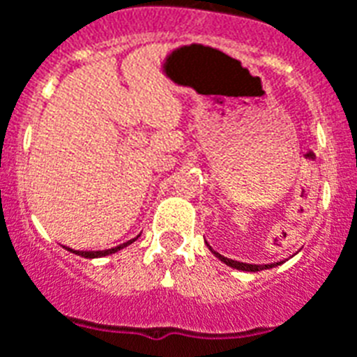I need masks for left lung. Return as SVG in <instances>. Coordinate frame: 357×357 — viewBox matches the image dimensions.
I'll return each instance as SVG.
<instances>
[{"label":"left lung","instance_id":"obj_1","mask_svg":"<svg viewBox=\"0 0 357 357\" xmlns=\"http://www.w3.org/2000/svg\"><path fill=\"white\" fill-rule=\"evenodd\" d=\"M211 252H213V250H211ZM213 253H215V257H219L225 264H228V266H231V268H237V270H243V272H261V270H266V268H273V266H278V264H281V263H273V264L238 263V261H234V259L225 257V255H220V253H217V252H213Z\"/></svg>","mask_w":357,"mask_h":357}]
</instances>
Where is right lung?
Returning a JSON list of instances; mask_svg holds the SVG:
<instances>
[{
	"label": "right lung",
	"instance_id": "1",
	"mask_svg": "<svg viewBox=\"0 0 357 357\" xmlns=\"http://www.w3.org/2000/svg\"><path fill=\"white\" fill-rule=\"evenodd\" d=\"M138 237H135V238H131V241H128V243H123V244H120V246H114V248H111V250H100V252H79V250H70V252L73 253H76V255H79V257H85V259H96V257H105V255H111V253H116L119 252V250H122V248H126V246H129V244L131 243H135V241H137Z\"/></svg>",
	"mask_w": 357,
	"mask_h": 357
}]
</instances>
